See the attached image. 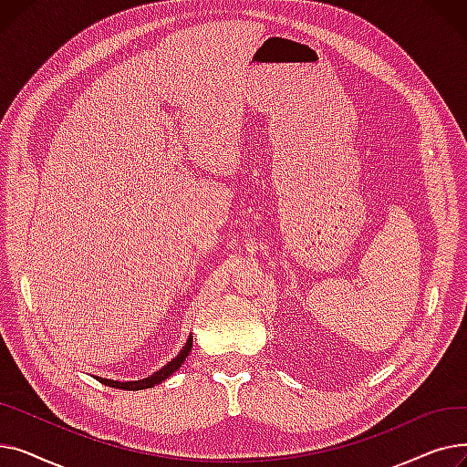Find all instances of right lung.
I'll return each instance as SVG.
<instances>
[{
  "instance_id": "1",
  "label": "right lung",
  "mask_w": 467,
  "mask_h": 467,
  "mask_svg": "<svg viewBox=\"0 0 467 467\" xmlns=\"http://www.w3.org/2000/svg\"><path fill=\"white\" fill-rule=\"evenodd\" d=\"M191 348H192V335H189L185 347L180 350V354L174 359H170L164 367H161L159 371H155L153 375L145 377L141 380H125V382H122V380H111V379H102V377H94V379H98L102 384H106L109 388H119V389H147V388H153V386L164 382L171 373H176L180 369V367L185 361V358L189 356Z\"/></svg>"
}]
</instances>
